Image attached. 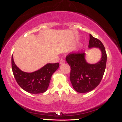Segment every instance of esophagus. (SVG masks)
Listing matches in <instances>:
<instances>
[{"label": "esophagus", "instance_id": "1", "mask_svg": "<svg viewBox=\"0 0 122 122\" xmlns=\"http://www.w3.org/2000/svg\"><path fill=\"white\" fill-rule=\"evenodd\" d=\"M60 64H61V65H62V64H64V63H65V60H63V59H61V60H60Z\"/></svg>", "mask_w": 122, "mask_h": 122}]
</instances>
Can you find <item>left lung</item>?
<instances>
[{"mask_svg": "<svg viewBox=\"0 0 122 122\" xmlns=\"http://www.w3.org/2000/svg\"><path fill=\"white\" fill-rule=\"evenodd\" d=\"M89 49L98 48L102 57L98 62L89 64L85 59V53H69L66 61L71 66L70 80L76 91L87 93L94 89L101 81L107 62V54L103 44L97 38L89 34Z\"/></svg>", "mask_w": 122, "mask_h": 122, "instance_id": "8db88e82", "label": "left lung"}]
</instances>
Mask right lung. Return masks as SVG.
I'll return each mask as SVG.
<instances>
[{
    "label": "right lung",
    "instance_id": "right-lung-1",
    "mask_svg": "<svg viewBox=\"0 0 122 122\" xmlns=\"http://www.w3.org/2000/svg\"><path fill=\"white\" fill-rule=\"evenodd\" d=\"M12 70L18 85L25 91L33 94L46 91L51 76L59 68V64H47L37 71L28 73L20 70L11 58Z\"/></svg>",
    "mask_w": 122,
    "mask_h": 122
}]
</instances>
